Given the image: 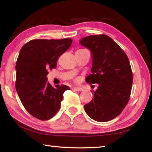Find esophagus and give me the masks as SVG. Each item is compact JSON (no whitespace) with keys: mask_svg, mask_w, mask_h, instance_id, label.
<instances>
[{"mask_svg":"<svg viewBox=\"0 0 152 152\" xmlns=\"http://www.w3.org/2000/svg\"><path fill=\"white\" fill-rule=\"evenodd\" d=\"M73 89H74V90H75L77 91H81L83 90V88H80V87H74Z\"/></svg>","mask_w":152,"mask_h":152,"instance_id":"obj_1","label":"esophagus"}]
</instances>
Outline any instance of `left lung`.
<instances>
[{
    "mask_svg": "<svg viewBox=\"0 0 152 152\" xmlns=\"http://www.w3.org/2000/svg\"><path fill=\"white\" fill-rule=\"evenodd\" d=\"M79 43L91 51L92 56L91 74L86 81L98 84L92 100L84 106V110L94 121H110L121 113L130 98L133 73L129 58L106 35L87 36Z\"/></svg>",
    "mask_w": 152,
    "mask_h": 152,
    "instance_id": "obj_1",
    "label": "left lung"
}]
</instances>
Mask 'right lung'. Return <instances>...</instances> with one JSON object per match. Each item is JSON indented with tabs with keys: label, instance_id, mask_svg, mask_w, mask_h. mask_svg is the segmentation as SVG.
Returning <instances> with one entry per match:
<instances>
[{
	"label": "right lung",
	"instance_id": "right-lung-1",
	"mask_svg": "<svg viewBox=\"0 0 152 152\" xmlns=\"http://www.w3.org/2000/svg\"><path fill=\"white\" fill-rule=\"evenodd\" d=\"M72 39H34L20 50L17 60L15 88L28 113L41 121L53 117L61 108L64 85L55 88L48 82V70L54 69L59 56L66 51Z\"/></svg>",
	"mask_w": 152,
	"mask_h": 152
}]
</instances>
